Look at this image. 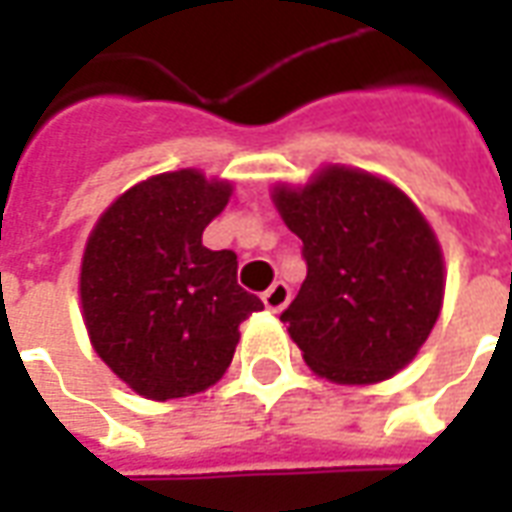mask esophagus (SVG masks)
<instances>
[{"label":"esophagus","mask_w":512,"mask_h":512,"mask_svg":"<svg viewBox=\"0 0 512 512\" xmlns=\"http://www.w3.org/2000/svg\"><path fill=\"white\" fill-rule=\"evenodd\" d=\"M288 301H290V288L285 285V282H274V285L263 293V304H266L271 312L285 310V307H288Z\"/></svg>","instance_id":"esophagus-1"}]
</instances>
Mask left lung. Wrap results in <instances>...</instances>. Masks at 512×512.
<instances>
[{"mask_svg": "<svg viewBox=\"0 0 512 512\" xmlns=\"http://www.w3.org/2000/svg\"><path fill=\"white\" fill-rule=\"evenodd\" d=\"M301 238L307 279L279 321L307 365L337 384L395 376L428 340L444 296L436 235L406 194L359 169H323L274 191Z\"/></svg>", "mask_w": 512, "mask_h": 512, "instance_id": "8db88e82", "label": "left lung"}]
</instances>
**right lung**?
Returning <instances> with one entry per match:
<instances>
[{"label": "right lung", "mask_w": 512, "mask_h": 512, "mask_svg": "<svg viewBox=\"0 0 512 512\" xmlns=\"http://www.w3.org/2000/svg\"><path fill=\"white\" fill-rule=\"evenodd\" d=\"M230 186L167 172L109 205L87 241L82 307L95 351L134 392L172 400L230 367L238 326L263 301L238 285L233 249L202 246Z\"/></svg>", "instance_id": "obj_1"}]
</instances>
